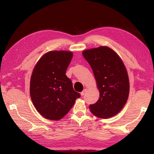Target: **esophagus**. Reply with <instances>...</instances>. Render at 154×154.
Instances as JSON below:
<instances>
[{
    "label": "esophagus",
    "mask_w": 154,
    "mask_h": 154,
    "mask_svg": "<svg viewBox=\"0 0 154 154\" xmlns=\"http://www.w3.org/2000/svg\"><path fill=\"white\" fill-rule=\"evenodd\" d=\"M86 92H87V89H84L83 90L82 92H81V95L82 96H84L85 95V94L86 93Z\"/></svg>",
    "instance_id": "esophagus-1"
}]
</instances>
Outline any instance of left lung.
I'll use <instances>...</instances> for the list:
<instances>
[{
    "label": "left lung",
    "instance_id": "left-lung-1",
    "mask_svg": "<svg viewBox=\"0 0 154 154\" xmlns=\"http://www.w3.org/2000/svg\"><path fill=\"white\" fill-rule=\"evenodd\" d=\"M92 68L100 92L97 102L90 105L94 116L106 119L120 111L129 95L130 84L123 62L113 49L101 46L83 51Z\"/></svg>",
    "mask_w": 154,
    "mask_h": 154
}]
</instances>
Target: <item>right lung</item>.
I'll return each mask as SVG.
<instances>
[{
  "instance_id": "add662e5",
  "label": "right lung",
  "mask_w": 154,
  "mask_h": 154,
  "mask_svg": "<svg viewBox=\"0 0 154 154\" xmlns=\"http://www.w3.org/2000/svg\"><path fill=\"white\" fill-rule=\"evenodd\" d=\"M72 58V53L70 51H49L41 57L33 70L30 97L36 110L45 118L62 119L81 96L66 75Z\"/></svg>"
}]
</instances>
